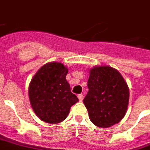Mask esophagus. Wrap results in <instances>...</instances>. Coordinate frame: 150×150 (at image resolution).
<instances>
[{
    "instance_id": "1",
    "label": "esophagus",
    "mask_w": 150,
    "mask_h": 150,
    "mask_svg": "<svg viewBox=\"0 0 150 150\" xmlns=\"http://www.w3.org/2000/svg\"><path fill=\"white\" fill-rule=\"evenodd\" d=\"M77 98H78V99H79L80 101H82L83 99H84V96H83L82 94H79L78 96H77Z\"/></svg>"
}]
</instances>
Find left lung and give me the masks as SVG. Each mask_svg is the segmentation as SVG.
I'll list each match as a JSON object with an SVG mask.
<instances>
[{"label":"left lung","instance_id":"8db88e82","mask_svg":"<svg viewBox=\"0 0 150 150\" xmlns=\"http://www.w3.org/2000/svg\"><path fill=\"white\" fill-rule=\"evenodd\" d=\"M88 91L83 102L90 121L98 127L117 124L127 112L129 89L123 76L108 65L89 69Z\"/></svg>","mask_w":150,"mask_h":150}]
</instances>
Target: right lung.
Wrapping results in <instances>:
<instances>
[{
	"label": "right lung",
	"mask_w": 150,
	"mask_h": 150,
	"mask_svg": "<svg viewBox=\"0 0 150 150\" xmlns=\"http://www.w3.org/2000/svg\"><path fill=\"white\" fill-rule=\"evenodd\" d=\"M69 69L61 62H49L38 69L29 86L32 109L41 121L57 124L67 117L78 98L66 81Z\"/></svg>",
	"instance_id": "obj_1"
}]
</instances>
